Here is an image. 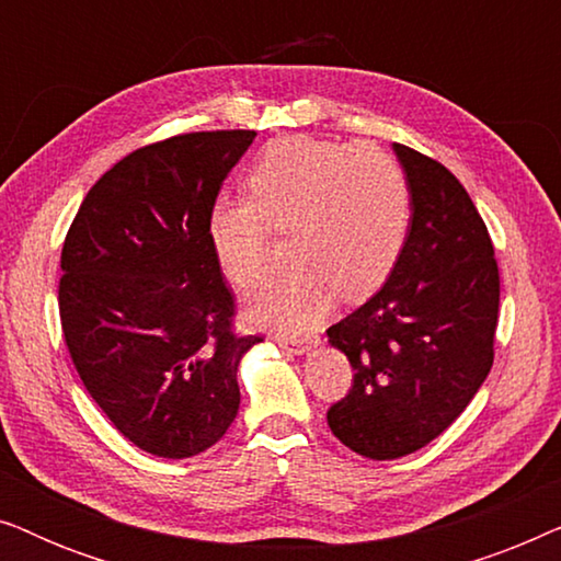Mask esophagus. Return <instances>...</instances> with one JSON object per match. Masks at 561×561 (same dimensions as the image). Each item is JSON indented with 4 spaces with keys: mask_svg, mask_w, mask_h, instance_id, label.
Wrapping results in <instances>:
<instances>
[{
    "mask_svg": "<svg viewBox=\"0 0 561 561\" xmlns=\"http://www.w3.org/2000/svg\"><path fill=\"white\" fill-rule=\"evenodd\" d=\"M275 342H278L283 350L294 352V355H306V352L313 350L319 344L317 336H298L296 340V336H283V334L275 336Z\"/></svg>",
    "mask_w": 561,
    "mask_h": 561,
    "instance_id": "esophagus-1",
    "label": "esophagus"
}]
</instances>
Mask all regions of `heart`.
I'll return each instance as SVG.
<instances>
[{
  "label": "heart",
  "instance_id": "obj_1",
  "mask_svg": "<svg viewBox=\"0 0 561 561\" xmlns=\"http://www.w3.org/2000/svg\"><path fill=\"white\" fill-rule=\"evenodd\" d=\"M250 198L219 196L206 232L234 286L263 271L267 229H288L294 267L273 273L250 296V313L283 329H306L329 301L370 296L401 257L411 227L409 181L375 145L309 135L267 142L248 173Z\"/></svg>",
  "mask_w": 561,
  "mask_h": 561
}]
</instances>
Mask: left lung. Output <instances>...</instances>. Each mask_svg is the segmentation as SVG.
I'll return each mask as SVG.
<instances>
[{
  "mask_svg": "<svg viewBox=\"0 0 561 561\" xmlns=\"http://www.w3.org/2000/svg\"><path fill=\"white\" fill-rule=\"evenodd\" d=\"M411 191V227L388 280L329 327L355 378L327 413L344 447L398 459L467 409L490 367L497 327L495 250L470 194L447 168L393 142Z\"/></svg>",
  "mask_w": 561,
  "mask_h": 561,
  "instance_id": "8db88e82",
  "label": "left lung"
}]
</instances>
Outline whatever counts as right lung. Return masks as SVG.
Returning a JSON list of instances; mask_svg holds the SVG:
<instances>
[{"label": "right lung", "mask_w": 561, "mask_h": 561, "mask_svg": "<svg viewBox=\"0 0 561 561\" xmlns=\"http://www.w3.org/2000/svg\"><path fill=\"white\" fill-rule=\"evenodd\" d=\"M252 140V129H221L129 152L91 186L60 252V324L79 378L156 457H194L227 434L237 370L263 342L232 334L234 301L206 232Z\"/></svg>", "instance_id": "right-lung-1"}]
</instances>
